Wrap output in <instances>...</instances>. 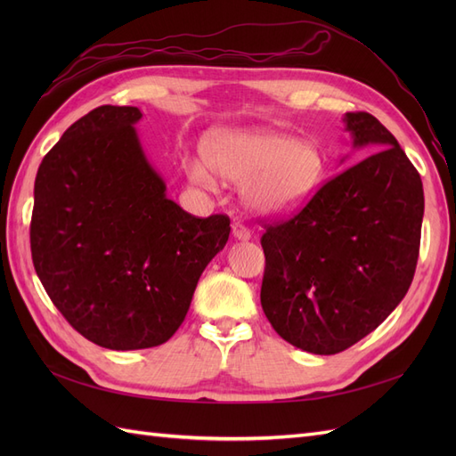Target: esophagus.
<instances>
[{"mask_svg":"<svg viewBox=\"0 0 456 456\" xmlns=\"http://www.w3.org/2000/svg\"><path fill=\"white\" fill-rule=\"evenodd\" d=\"M232 233H233V238L240 240V241L251 240V230L247 228L245 224H241V223H233L232 224Z\"/></svg>","mask_w":456,"mask_h":456,"instance_id":"esophagus-1","label":"esophagus"}]
</instances>
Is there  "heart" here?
Masks as SVG:
<instances>
[{"mask_svg":"<svg viewBox=\"0 0 456 456\" xmlns=\"http://www.w3.org/2000/svg\"><path fill=\"white\" fill-rule=\"evenodd\" d=\"M201 161H190L186 175L194 184L211 190L215 176L243 184V200L258 215H285L305 201L323 173L320 151L310 142L287 136L216 129L201 142Z\"/></svg>","mask_w":456,"mask_h":456,"instance_id":"1","label":"heart"}]
</instances>
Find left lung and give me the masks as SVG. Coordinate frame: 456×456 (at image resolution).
I'll return each instance as SVG.
<instances>
[{
    "label": "left lung",
    "mask_w": 456,
    "mask_h": 456,
    "mask_svg": "<svg viewBox=\"0 0 456 456\" xmlns=\"http://www.w3.org/2000/svg\"><path fill=\"white\" fill-rule=\"evenodd\" d=\"M355 148L376 151L327 181L302 209L265 223L260 305L293 346L320 355L375 330L415 275L424 191L395 136L367 112L344 116Z\"/></svg>",
    "instance_id": "left-lung-1"
}]
</instances>
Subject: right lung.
Here are the masks:
<instances>
[{"label": "right lung", "instance_id": "obj_1", "mask_svg": "<svg viewBox=\"0 0 456 456\" xmlns=\"http://www.w3.org/2000/svg\"><path fill=\"white\" fill-rule=\"evenodd\" d=\"M134 106H99L41 161L30 247L49 298L79 335L108 350L167 342L205 266L224 249L230 218H198L165 196Z\"/></svg>", "mask_w": 456, "mask_h": 456}]
</instances>
